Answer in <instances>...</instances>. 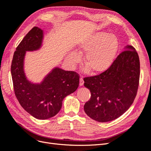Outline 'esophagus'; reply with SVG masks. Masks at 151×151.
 Returning a JSON list of instances; mask_svg holds the SVG:
<instances>
[{
    "mask_svg": "<svg viewBox=\"0 0 151 151\" xmlns=\"http://www.w3.org/2000/svg\"><path fill=\"white\" fill-rule=\"evenodd\" d=\"M84 80H83L82 77H81L80 80H79V85L81 86H82L84 85Z\"/></svg>",
    "mask_w": 151,
    "mask_h": 151,
    "instance_id": "esophagus-1",
    "label": "esophagus"
}]
</instances>
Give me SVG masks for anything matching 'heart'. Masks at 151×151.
<instances>
[{"label": "heart", "instance_id": "1", "mask_svg": "<svg viewBox=\"0 0 151 151\" xmlns=\"http://www.w3.org/2000/svg\"><path fill=\"white\" fill-rule=\"evenodd\" d=\"M119 40L114 34L99 31L93 33L81 40L77 44L78 52L71 51L69 59L72 63L81 60L84 54V68L87 72L91 69L94 74L106 71L112 64L119 49Z\"/></svg>", "mask_w": 151, "mask_h": 151}]
</instances>
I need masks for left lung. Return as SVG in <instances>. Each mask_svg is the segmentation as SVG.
Instances as JSON below:
<instances>
[{
	"label": "left lung",
	"mask_w": 151,
	"mask_h": 151,
	"mask_svg": "<svg viewBox=\"0 0 151 151\" xmlns=\"http://www.w3.org/2000/svg\"><path fill=\"white\" fill-rule=\"evenodd\" d=\"M124 50L106 71L84 79V85L91 93L84 109L93 120L106 122L119 117L136 96L140 76L139 55L132 45L126 46Z\"/></svg>",
	"instance_id": "1"
}]
</instances>
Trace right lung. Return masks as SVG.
<instances>
[{
    "label": "right lung",
    "instance_id": "right-lung-1",
    "mask_svg": "<svg viewBox=\"0 0 151 151\" xmlns=\"http://www.w3.org/2000/svg\"><path fill=\"white\" fill-rule=\"evenodd\" d=\"M44 31L34 27L27 34L14 54L11 75L15 96L25 111L38 119H47L58 114L64 99L75 92L79 76L74 71L54 67L40 83L28 80L24 71L26 52L42 47Z\"/></svg>",
    "mask_w": 151,
    "mask_h": 151
}]
</instances>
